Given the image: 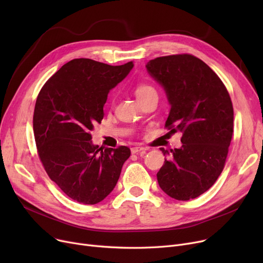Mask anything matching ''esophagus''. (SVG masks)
Here are the masks:
<instances>
[{"instance_id":"obj_1","label":"esophagus","mask_w":263,"mask_h":263,"mask_svg":"<svg viewBox=\"0 0 263 263\" xmlns=\"http://www.w3.org/2000/svg\"><path fill=\"white\" fill-rule=\"evenodd\" d=\"M146 148L144 147H133L131 148V153L132 154H146Z\"/></svg>"}]
</instances>
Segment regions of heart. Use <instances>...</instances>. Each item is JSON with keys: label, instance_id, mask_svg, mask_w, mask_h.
Masks as SVG:
<instances>
[{"label": "heart", "instance_id": "obj_1", "mask_svg": "<svg viewBox=\"0 0 263 263\" xmlns=\"http://www.w3.org/2000/svg\"><path fill=\"white\" fill-rule=\"evenodd\" d=\"M154 91H155L154 87H151L150 85L146 84V83H137L134 87V92L139 100L145 98L146 96H148L149 93L154 92Z\"/></svg>", "mask_w": 263, "mask_h": 263}]
</instances>
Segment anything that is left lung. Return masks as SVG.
<instances>
[{"label": "left lung", "instance_id": "left-lung-1", "mask_svg": "<svg viewBox=\"0 0 263 263\" xmlns=\"http://www.w3.org/2000/svg\"><path fill=\"white\" fill-rule=\"evenodd\" d=\"M146 67L172 105L165 128L182 133V147L171 149L157 174L159 185L177 200L194 199L215 183L225 166L233 132L229 92L212 69L192 54L157 58Z\"/></svg>", "mask_w": 263, "mask_h": 263}]
</instances>
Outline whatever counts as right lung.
Here are the masks:
<instances>
[{"mask_svg": "<svg viewBox=\"0 0 263 263\" xmlns=\"http://www.w3.org/2000/svg\"><path fill=\"white\" fill-rule=\"evenodd\" d=\"M133 62L110 66L89 59L65 64L40 89L33 129L40 162L53 182L84 204L103 200L115 187L127 146H95L91 130L103 119L108 91L128 76Z\"/></svg>", "mask_w": 263, "mask_h": 263, "instance_id": "right-lung-1", "label": "right lung"}]
</instances>
